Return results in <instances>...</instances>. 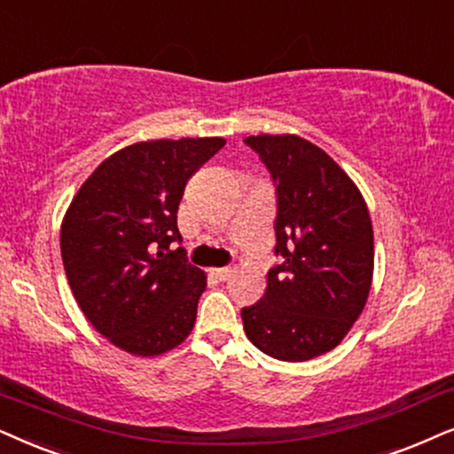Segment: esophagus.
<instances>
[{
	"instance_id": "obj_1",
	"label": "esophagus",
	"mask_w": 454,
	"mask_h": 454,
	"mask_svg": "<svg viewBox=\"0 0 454 454\" xmlns=\"http://www.w3.org/2000/svg\"><path fill=\"white\" fill-rule=\"evenodd\" d=\"M211 274H214L217 280H228V278H231L232 270L231 268H214V270H211Z\"/></svg>"
}]
</instances>
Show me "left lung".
I'll list each match as a JSON object with an SVG mask.
<instances>
[{"instance_id": "left-lung-1", "label": "left lung", "mask_w": 454, "mask_h": 454, "mask_svg": "<svg viewBox=\"0 0 454 454\" xmlns=\"http://www.w3.org/2000/svg\"><path fill=\"white\" fill-rule=\"evenodd\" d=\"M277 188L274 254L266 294L240 309L263 354L303 363L329 352L364 309L372 280V226L358 188L300 136H249Z\"/></svg>"}]
</instances>
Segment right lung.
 I'll list each match as a JSON object with an SVG mask.
<instances>
[{
    "label": "right lung",
    "instance_id": "add662e5",
    "mask_svg": "<svg viewBox=\"0 0 454 454\" xmlns=\"http://www.w3.org/2000/svg\"><path fill=\"white\" fill-rule=\"evenodd\" d=\"M223 137L137 142L96 168L60 228L71 291L91 326L117 348L159 356L180 346L207 285L180 243L177 207L186 182Z\"/></svg>",
    "mask_w": 454,
    "mask_h": 454
}]
</instances>
